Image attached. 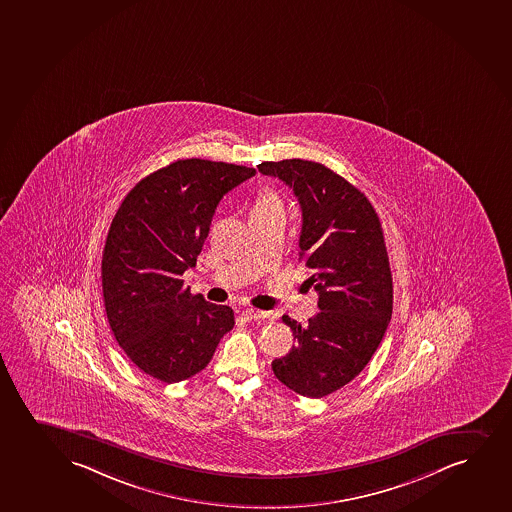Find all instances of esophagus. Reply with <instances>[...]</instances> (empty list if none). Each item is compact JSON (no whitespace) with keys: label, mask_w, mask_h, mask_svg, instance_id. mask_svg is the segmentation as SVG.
<instances>
[{"label":"esophagus","mask_w":512,"mask_h":512,"mask_svg":"<svg viewBox=\"0 0 512 512\" xmlns=\"http://www.w3.org/2000/svg\"><path fill=\"white\" fill-rule=\"evenodd\" d=\"M241 317L245 320L267 319V317H269V313L260 312V310H255V308H245V310L241 312Z\"/></svg>","instance_id":"esophagus-1"}]
</instances>
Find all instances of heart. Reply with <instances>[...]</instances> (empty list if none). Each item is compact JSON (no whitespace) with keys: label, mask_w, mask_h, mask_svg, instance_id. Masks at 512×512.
Masks as SVG:
<instances>
[{"label":"heart","mask_w":512,"mask_h":512,"mask_svg":"<svg viewBox=\"0 0 512 512\" xmlns=\"http://www.w3.org/2000/svg\"><path fill=\"white\" fill-rule=\"evenodd\" d=\"M272 209H283L279 197L276 193L269 192V190L260 192L255 202H253L252 212L272 211Z\"/></svg>","instance_id":"1"}]
</instances>
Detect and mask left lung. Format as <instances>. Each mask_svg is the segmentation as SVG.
<instances>
[{"label": "left lung", "instance_id": "8db88e82", "mask_svg": "<svg viewBox=\"0 0 512 512\" xmlns=\"http://www.w3.org/2000/svg\"><path fill=\"white\" fill-rule=\"evenodd\" d=\"M293 188L301 207L300 260L319 293L317 315L301 325L272 372L305 397H324L367 367L392 315V276L379 216L367 197L324 164L284 159L257 166Z\"/></svg>", "mask_w": 512, "mask_h": 512}]
</instances>
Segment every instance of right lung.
Here are the masks:
<instances>
[{
    "mask_svg": "<svg viewBox=\"0 0 512 512\" xmlns=\"http://www.w3.org/2000/svg\"><path fill=\"white\" fill-rule=\"evenodd\" d=\"M255 169L180 159L140 180L121 202L104 245L103 296L109 327L128 358L175 384L211 361L235 312L183 288L224 195Z\"/></svg>",
    "mask_w": 512,
    "mask_h": 512,
    "instance_id": "obj_1",
    "label": "right lung"
}]
</instances>
